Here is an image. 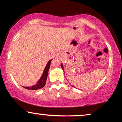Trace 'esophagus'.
I'll return each mask as SVG.
<instances>
[{"label": "esophagus", "instance_id": "obj_1", "mask_svg": "<svg viewBox=\"0 0 122 122\" xmlns=\"http://www.w3.org/2000/svg\"><path fill=\"white\" fill-rule=\"evenodd\" d=\"M61 56H62V55H61V53H59L57 54V56H56V57H57V58H60Z\"/></svg>", "mask_w": 122, "mask_h": 122}]
</instances>
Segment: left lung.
Here are the masks:
<instances>
[{"mask_svg": "<svg viewBox=\"0 0 122 122\" xmlns=\"http://www.w3.org/2000/svg\"><path fill=\"white\" fill-rule=\"evenodd\" d=\"M61 68H62L63 70H64V68H63V64H61Z\"/></svg>", "mask_w": 122, "mask_h": 122, "instance_id": "1", "label": "left lung"}]
</instances>
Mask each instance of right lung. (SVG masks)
Listing matches in <instances>:
<instances>
[{
	"label": "right lung",
	"mask_w": 122,
	"mask_h": 122,
	"mask_svg": "<svg viewBox=\"0 0 122 122\" xmlns=\"http://www.w3.org/2000/svg\"><path fill=\"white\" fill-rule=\"evenodd\" d=\"M51 60L49 61L48 62L47 64H46V68H45L44 69V72H43L42 76H41V79L39 80V81H38L36 84L31 86V87H24V88H25L26 89H29V90H37V89H41V88L44 87L45 85H46V79H47L48 73L50 68V66H51Z\"/></svg>",
	"instance_id": "1"
}]
</instances>
